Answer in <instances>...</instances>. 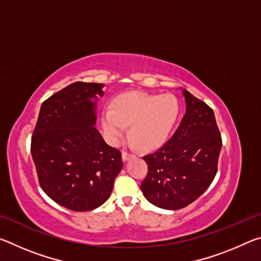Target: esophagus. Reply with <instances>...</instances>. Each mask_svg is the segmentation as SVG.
I'll use <instances>...</instances> for the list:
<instances>
[{
	"label": "esophagus",
	"instance_id": "esophagus-1",
	"mask_svg": "<svg viewBox=\"0 0 261 261\" xmlns=\"http://www.w3.org/2000/svg\"><path fill=\"white\" fill-rule=\"evenodd\" d=\"M132 156H134V155H132V154H130V153H127V152H123L122 153V160L124 161V162L129 161Z\"/></svg>",
	"mask_w": 261,
	"mask_h": 261
}]
</instances>
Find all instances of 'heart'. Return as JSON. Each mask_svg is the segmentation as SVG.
Returning <instances> with one entry per match:
<instances>
[{"instance_id": "b5f03b06", "label": "heart", "mask_w": 261, "mask_h": 261, "mask_svg": "<svg viewBox=\"0 0 261 261\" xmlns=\"http://www.w3.org/2000/svg\"><path fill=\"white\" fill-rule=\"evenodd\" d=\"M182 105L174 94H148L126 92L113 100L112 110L101 116L105 136L113 145H118L126 136L143 151L161 147L177 124Z\"/></svg>"}]
</instances>
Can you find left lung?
Returning <instances> with one entry per match:
<instances>
[{"instance_id":"1","label":"left lung","mask_w":261,"mask_h":261,"mask_svg":"<svg viewBox=\"0 0 261 261\" xmlns=\"http://www.w3.org/2000/svg\"><path fill=\"white\" fill-rule=\"evenodd\" d=\"M187 112L174 136L156 152L144 156L148 174L140 189L163 210H179L204 193L216 175L222 147L213 109L182 90Z\"/></svg>"}]
</instances>
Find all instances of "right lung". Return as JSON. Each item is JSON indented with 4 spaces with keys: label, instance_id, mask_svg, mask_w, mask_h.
I'll return each instance as SVG.
<instances>
[{
    "label": "right lung",
    "instance_id": "obj_1",
    "mask_svg": "<svg viewBox=\"0 0 261 261\" xmlns=\"http://www.w3.org/2000/svg\"><path fill=\"white\" fill-rule=\"evenodd\" d=\"M103 84L76 82L41 105L31 153L41 189L57 204L74 212L107 201L123 168L121 152L95 129Z\"/></svg>",
    "mask_w": 261,
    "mask_h": 261
}]
</instances>
